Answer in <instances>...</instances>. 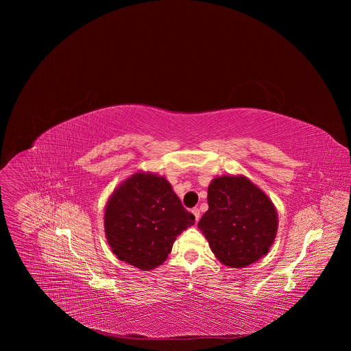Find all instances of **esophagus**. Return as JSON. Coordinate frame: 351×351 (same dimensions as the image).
I'll use <instances>...</instances> for the list:
<instances>
[{"label":"esophagus","mask_w":351,"mask_h":351,"mask_svg":"<svg viewBox=\"0 0 351 351\" xmlns=\"http://www.w3.org/2000/svg\"><path fill=\"white\" fill-rule=\"evenodd\" d=\"M191 213L194 214V218H195V222L199 219V210L197 208V207H194L193 210H191Z\"/></svg>","instance_id":"esophagus-1"}]
</instances>
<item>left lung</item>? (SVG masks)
<instances>
[{"instance_id": "left-lung-1", "label": "left lung", "mask_w": 351, "mask_h": 351, "mask_svg": "<svg viewBox=\"0 0 351 351\" xmlns=\"http://www.w3.org/2000/svg\"><path fill=\"white\" fill-rule=\"evenodd\" d=\"M208 207L198 228L223 265L243 268L269 252L278 229L276 210L248 179H214L208 186Z\"/></svg>"}]
</instances>
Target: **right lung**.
<instances>
[{
  "label": "right lung",
  "mask_w": 351,
  "mask_h": 351,
  "mask_svg": "<svg viewBox=\"0 0 351 351\" xmlns=\"http://www.w3.org/2000/svg\"><path fill=\"white\" fill-rule=\"evenodd\" d=\"M165 178L134 173L108 199L106 234L114 254L138 269L161 265L176 237L194 225Z\"/></svg>",
  "instance_id": "1"
}]
</instances>
